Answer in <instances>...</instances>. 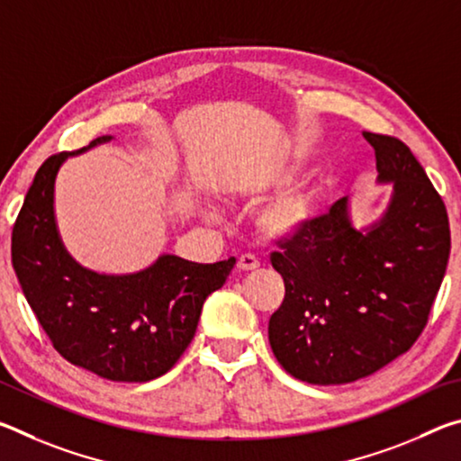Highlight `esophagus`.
Returning <instances> with one entry per match:
<instances>
[{
	"label": "esophagus",
	"mask_w": 461,
	"mask_h": 461,
	"mask_svg": "<svg viewBox=\"0 0 461 461\" xmlns=\"http://www.w3.org/2000/svg\"><path fill=\"white\" fill-rule=\"evenodd\" d=\"M260 267V262L256 260V256L252 254H241L240 260H238V268L241 272H249V270H256Z\"/></svg>",
	"instance_id": "obj_1"
}]
</instances>
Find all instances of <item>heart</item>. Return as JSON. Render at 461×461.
Returning <instances> with one entry per match:
<instances>
[{
  "label": "heart",
  "mask_w": 461,
  "mask_h": 461,
  "mask_svg": "<svg viewBox=\"0 0 461 461\" xmlns=\"http://www.w3.org/2000/svg\"><path fill=\"white\" fill-rule=\"evenodd\" d=\"M301 176V168L294 162H286V165L278 167L264 178L258 186L260 193L268 191H283L286 186L294 185ZM323 205V191L317 185H303L296 189L280 194L275 201L267 205L258 215L260 230L267 233L268 238L275 240H288L294 236H301L311 225L317 221L319 213H321ZM203 213L207 217H215V207L205 205Z\"/></svg>",
  "instance_id": "heart-1"
}]
</instances>
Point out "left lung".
<instances>
[{"mask_svg":"<svg viewBox=\"0 0 461 461\" xmlns=\"http://www.w3.org/2000/svg\"><path fill=\"white\" fill-rule=\"evenodd\" d=\"M364 138L376 152L378 185H393L384 213L357 230L343 197L270 256L285 280L270 348L309 384H348L409 352L446 276L451 238L439 193L407 144Z\"/></svg>","mask_w":461,"mask_h":461,"instance_id":"left-lung-1","label":"left lung"}]
</instances>
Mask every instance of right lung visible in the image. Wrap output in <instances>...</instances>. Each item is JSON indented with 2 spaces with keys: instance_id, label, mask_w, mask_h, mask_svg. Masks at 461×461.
Masks as SVG:
<instances>
[{
  "instance_id": "add662e5",
  "label": "right lung",
  "mask_w": 461,
  "mask_h": 461,
  "mask_svg": "<svg viewBox=\"0 0 461 461\" xmlns=\"http://www.w3.org/2000/svg\"><path fill=\"white\" fill-rule=\"evenodd\" d=\"M109 140L101 136L44 160L14 225L12 264L28 305L65 360L113 382H148L183 356L203 303L223 286L236 258L197 264L162 254L131 275L81 267L60 240L54 181L68 156Z\"/></svg>"
}]
</instances>
